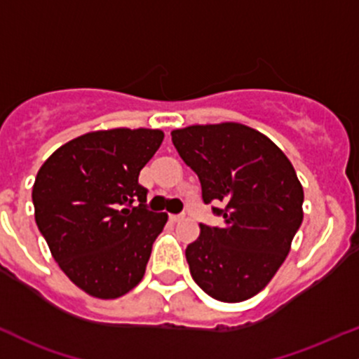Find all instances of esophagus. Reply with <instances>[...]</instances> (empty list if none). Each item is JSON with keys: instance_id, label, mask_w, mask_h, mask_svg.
I'll list each match as a JSON object with an SVG mask.
<instances>
[{"instance_id": "34e87169", "label": "esophagus", "mask_w": 359, "mask_h": 359, "mask_svg": "<svg viewBox=\"0 0 359 359\" xmlns=\"http://www.w3.org/2000/svg\"><path fill=\"white\" fill-rule=\"evenodd\" d=\"M182 219H184L182 215H170V222L172 223H179V222H182Z\"/></svg>"}]
</instances>
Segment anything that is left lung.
I'll list each match as a JSON object with an SVG mask.
<instances>
[{
    "label": "left lung",
    "mask_w": 359,
    "mask_h": 359,
    "mask_svg": "<svg viewBox=\"0 0 359 359\" xmlns=\"http://www.w3.org/2000/svg\"><path fill=\"white\" fill-rule=\"evenodd\" d=\"M180 158L199 177L203 201L223 203V226L199 224L189 243L191 276L226 303L255 297L274 278L303 222V187L273 141L238 122L196 124L170 133Z\"/></svg>",
    "instance_id": "obj_1"
}]
</instances>
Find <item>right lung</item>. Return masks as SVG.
Wrapping results in <instances>:
<instances>
[{
    "instance_id": "add662e5",
    "label": "right lung",
    "mask_w": 359,
    "mask_h": 359,
    "mask_svg": "<svg viewBox=\"0 0 359 359\" xmlns=\"http://www.w3.org/2000/svg\"><path fill=\"white\" fill-rule=\"evenodd\" d=\"M163 136L144 128L86 133L37 172L35 223L62 273L90 297L114 300L143 279L168 216L147 210L137 177Z\"/></svg>"
}]
</instances>
